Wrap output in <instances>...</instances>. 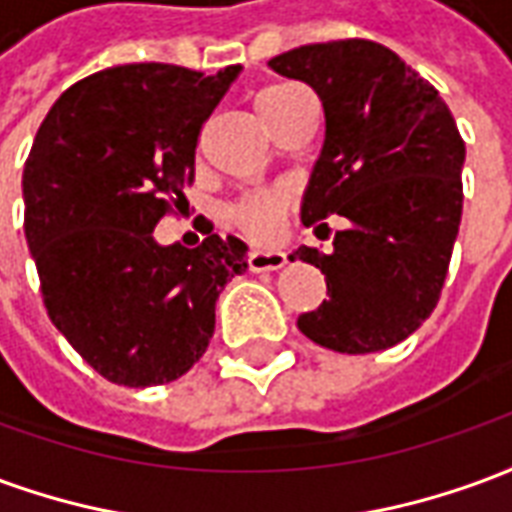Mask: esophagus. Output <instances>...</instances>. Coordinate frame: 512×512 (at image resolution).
Here are the masks:
<instances>
[{
  "label": "esophagus",
  "instance_id": "1",
  "mask_svg": "<svg viewBox=\"0 0 512 512\" xmlns=\"http://www.w3.org/2000/svg\"><path fill=\"white\" fill-rule=\"evenodd\" d=\"M288 263L282 249H252L249 252V268L252 271H277Z\"/></svg>",
  "mask_w": 512,
  "mask_h": 512
}]
</instances>
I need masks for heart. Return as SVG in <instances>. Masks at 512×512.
<instances>
[{"label": "heart", "mask_w": 512, "mask_h": 512, "mask_svg": "<svg viewBox=\"0 0 512 512\" xmlns=\"http://www.w3.org/2000/svg\"><path fill=\"white\" fill-rule=\"evenodd\" d=\"M299 87L293 84H274V87H266L263 93L257 95V115L266 117L271 109H277L288 95H293ZM288 191L285 189H266V191H252L241 200L235 202L233 219L246 233L255 235V238H271V235L279 230V222L288 211Z\"/></svg>", "instance_id": "1"}]
</instances>
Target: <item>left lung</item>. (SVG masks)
Returning <instances> with one entry per match:
<instances>
[{
    "instance_id": "left-lung-1",
    "label": "left lung",
    "mask_w": 512,
    "mask_h": 512,
    "mask_svg": "<svg viewBox=\"0 0 512 512\" xmlns=\"http://www.w3.org/2000/svg\"><path fill=\"white\" fill-rule=\"evenodd\" d=\"M268 65L310 84L326 117L301 222L348 219L332 252L299 246L290 255L321 268L329 293L299 315L301 334L340 354L403 343L439 301L461 224L466 145L450 109L433 84L373 40L299 46Z\"/></svg>"
}]
</instances>
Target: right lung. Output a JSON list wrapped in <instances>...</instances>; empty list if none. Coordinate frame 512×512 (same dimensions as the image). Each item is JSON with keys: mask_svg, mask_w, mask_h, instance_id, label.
I'll list each match as a JSON object with an SVG mask.
<instances>
[{"mask_svg": "<svg viewBox=\"0 0 512 512\" xmlns=\"http://www.w3.org/2000/svg\"><path fill=\"white\" fill-rule=\"evenodd\" d=\"M241 65L216 76L164 62L115 65L68 87L24 164V233L51 323L120 386L169 384L205 354L246 244L205 230L161 246L158 219L189 208L202 123Z\"/></svg>", "mask_w": 512, "mask_h": 512, "instance_id": "right-lung-1", "label": "right lung"}]
</instances>
